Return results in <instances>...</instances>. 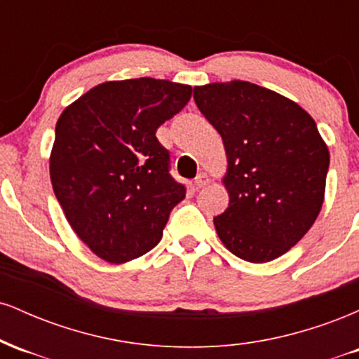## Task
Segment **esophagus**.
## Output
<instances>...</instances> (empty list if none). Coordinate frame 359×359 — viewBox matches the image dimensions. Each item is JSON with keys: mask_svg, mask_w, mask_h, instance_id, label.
<instances>
[{"mask_svg": "<svg viewBox=\"0 0 359 359\" xmlns=\"http://www.w3.org/2000/svg\"><path fill=\"white\" fill-rule=\"evenodd\" d=\"M211 184V179H209L208 174H199L196 177V182H194V185H196V189H203L205 187V185Z\"/></svg>", "mask_w": 359, "mask_h": 359, "instance_id": "obj_1", "label": "esophagus"}]
</instances>
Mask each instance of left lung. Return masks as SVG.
Returning a JSON list of instances; mask_svg holds the SVG:
<instances>
[{
  "label": "left lung",
  "instance_id": "left-lung-1",
  "mask_svg": "<svg viewBox=\"0 0 359 359\" xmlns=\"http://www.w3.org/2000/svg\"><path fill=\"white\" fill-rule=\"evenodd\" d=\"M194 101L224 143L229 205L217 236L251 263L282 257L302 240L324 203L329 150L295 101L246 81L196 86Z\"/></svg>",
  "mask_w": 359,
  "mask_h": 359
}]
</instances>
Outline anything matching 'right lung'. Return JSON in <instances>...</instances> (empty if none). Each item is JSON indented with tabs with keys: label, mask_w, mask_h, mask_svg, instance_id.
<instances>
[{
	"label": "right lung",
	"mask_w": 359,
	"mask_h": 359,
	"mask_svg": "<svg viewBox=\"0 0 359 359\" xmlns=\"http://www.w3.org/2000/svg\"><path fill=\"white\" fill-rule=\"evenodd\" d=\"M191 94V86L151 77L108 81L57 119L53 192L74 233L104 262H131L156 246L185 197L155 131Z\"/></svg>",
	"instance_id": "right-lung-1"
}]
</instances>
